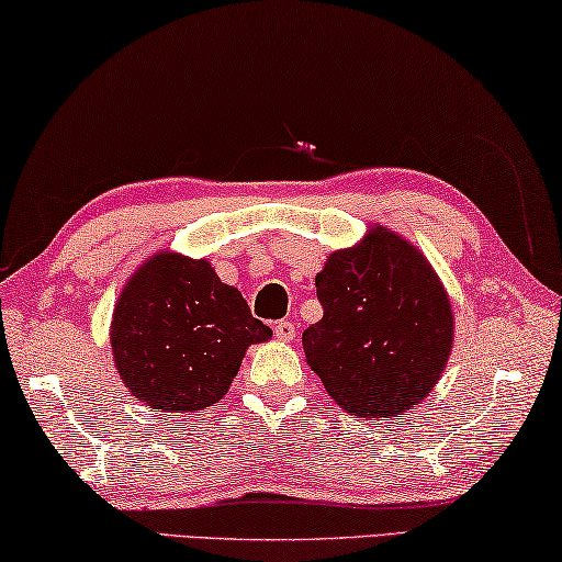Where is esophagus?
Here are the masks:
<instances>
[{"label": "esophagus", "mask_w": 562, "mask_h": 562, "mask_svg": "<svg viewBox=\"0 0 562 562\" xmlns=\"http://www.w3.org/2000/svg\"><path fill=\"white\" fill-rule=\"evenodd\" d=\"M274 337L282 342H290L292 337H295V325L288 323V319H280V323L274 325Z\"/></svg>", "instance_id": "obj_1"}]
</instances>
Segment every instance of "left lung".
Masks as SVG:
<instances>
[{
	"mask_svg": "<svg viewBox=\"0 0 562 562\" xmlns=\"http://www.w3.org/2000/svg\"><path fill=\"white\" fill-rule=\"evenodd\" d=\"M325 315L302 333L327 395L358 417H403L442 378L456 315L427 257L395 229L370 225L315 278Z\"/></svg>",
	"mask_w": 562,
	"mask_h": 562,
	"instance_id": "left-lung-1",
	"label": "left lung"
}]
</instances>
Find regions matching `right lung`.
Returning a JSON list of instances; mask_svg holds the SVG:
<instances>
[{"label":"right lung","instance_id":"1","mask_svg":"<svg viewBox=\"0 0 562 562\" xmlns=\"http://www.w3.org/2000/svg\"><path fill=\"white\" fill-rule=\"evenodd\" d=\"M272 329L210 260L159 249L124 282L110 323L114 368L155 413H198L227 395L249 345Z\"/></svg>","mask_w":562,"mask_h":562}]
</instances>
